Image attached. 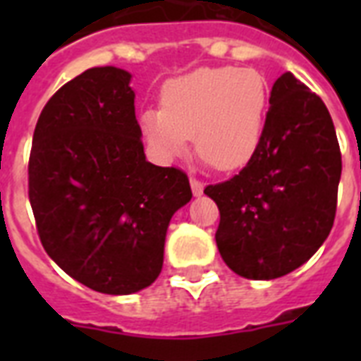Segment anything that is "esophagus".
I'll use <instances>...</instances> for the list:
<instances>
[{
    "mask_svg": "<svg viewBox=\"0 0 361 361\" xmlns=\"http://www.w3.org/2000/svg\"><path fill=\"white\" fill-rule=\"evenodd\" d=\"M191 189H192V195H195V197H200V195H202L204 192V183L200 180H197V178H191Z\"/></svg>",
    "mask_w": 361,
    "mask_h": 361,
    "instance_id": "obj_1",
    "label": "esophagus"
}]
</instances>
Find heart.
Wrapping results in <instances>:
<instances>
[{
  "label": "heart",
  "instance_id": "heart-1",
  "mask_svg": "<svg viewBox=\"0 0 361 361\" xmlns=\"http://www.w3.org/2000/svg\"><path fill=\"white\" fill-rule=\"evenodd\" d=\"M268 101V82L257 69L200 67L164 84L163 109L144 110L140 129L163 161L185 153L195 136L200 157L217 170H236L262 142Z\"/></svg>",
  "mask_w": 361,
  "mask_h": 361
}]
</instances>
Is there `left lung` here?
Masks as SVG:
<instances>
[{
	"label": "left lung",
	"instance_id": "left-lung-1",
	"mask_svg": "<svg viewBox=\"0 0 361 361\" xmlns=\"http://www.w3.org/2000/svg\"><path fill=\"white\" fill-rule=\"evenodd\" d=\"M339 180L341 152L326 104L292 73L281 75L255 157L204 189L219 208L215 241L226 266L269 281L307 262L334 226Z\"/></svg>",
	"mask_w": 361,
	"mask_h": 361
}]
</instances>
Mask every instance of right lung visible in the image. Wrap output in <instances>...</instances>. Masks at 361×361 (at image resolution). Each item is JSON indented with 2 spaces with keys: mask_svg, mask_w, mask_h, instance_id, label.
I'll return each mask as SVG.
<instances>
[{
  "mask_svg": "<svg viewBox=\"0 0 361 361\" xmlns=\"http://www.w3.org/2000/svg\"><path fill=\"white\" fill-rule=\"evenodd\" d=\"M130 73L93 67L44 104L31 144L30 202L48 257L82 285L133 294L157 279L185 172L146 161Z\"/></svg>",
  "mask_w": 361,
  "mask_h": 361,
  "instance_id": "obj_1",
  "label": "right lung"
}]
</instances>
